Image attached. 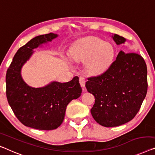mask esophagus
I'll return each mask as SVG.
<instances>
[{
    "label": "esophagus",
    "mask_w": 155,
    "mask_h": 155,
    "mask_svg": "<svg viewBox=\"0 0 155 155\" xmlns=\"http://www.w3.org/2000/svg\"><path fill=\"white\" fill-rule=\"evenodd\" d=\"M79 83H80L81 85L83 87H85V78L83 77H79Z\"/></svg>",
    "instance_id": "34e87169"
}]
</instances>
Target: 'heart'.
Returning <instances> with one entry per match:
<instances>
[{
  "label": "heart",
  "mask_w": 155,
  "mask_h": 155,
  "mask_svg": "<svg viewBox=\"0 0 155 155\" xmlns=\"http://www.w3.org/2000/svg\"><path fill=\"white\" fill-rule=\"evenodd\" d=\"M115 55L112 45L92 37L82 40L73 48L70 56L77 62H87L86 70L91 74L102 73L110 65Z\"/></svg>",
  "instance_id": "b5f03b06"
}]
</instances>
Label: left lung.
<instances>
[{
	"label": "left lung",
	"mask_w": 155,
	"mask_h": 155,
	"mask_svg": "<svg viewBox=\"0 0 155 155\" xmlns=\"http://www.w3.org/2000/svg\"><path fill=\"white\" fill-rule=\"evenodd\" d=\"M113 39L117 45L126 40L118 35ZM85 87L95 99L94 120L106 127L122 125L136 116L146 96V63L139 54L120 51L107 70L87 78Z\"/></svg>",
	"instance_id": "obj_1"
}]
</instances>
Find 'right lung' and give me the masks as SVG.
Returning a JSON list of instances; mask_svg holds the SVG:
<instances>
[{
  "label": "right lung",
  "instance_id": "1",
  "mask_svg": "<svg viewBox=\"0 0 155 155\" xmlns=\"http://www.w3.org/2000/svg\"><path fill=\"white\" fill-rule=\"evenodd\" d=\"M57 36L48 33L30 40L17 51L6 73V96L14 114L25 126L40 130L58 127L63 122L67 106L82 92L78 77L68 83L54 81L40 88L28 86L22 79L21 70L33 49Z\"/></svg>",
  "mask_w": 155,
  "mask_h": 155
}]
</instances>
